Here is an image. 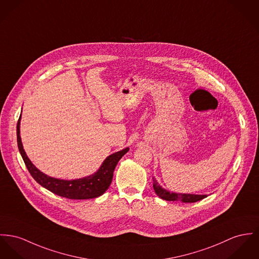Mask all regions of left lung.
Returning <instances> with one entry per match:
<instances>
[{"instance_id": "obj_1", "label": "left lung", "mask_w": 259, "mask_h": 259, "mask_svg": "<svg viewBox=\"0 0 259 259\" xmlns=\"http://www.w3.org/2000/svg\"><path fill=\"white\" fill-rule=\"evenodd\" d=\"M153 187H154L156 194L161 199L166 200V201H181L184 203H192V202H197L199 200L204 199L207 197L206 195H199V194L170 192V191L162 188L155 178H153Z\"/></svg>"}]
</instances>
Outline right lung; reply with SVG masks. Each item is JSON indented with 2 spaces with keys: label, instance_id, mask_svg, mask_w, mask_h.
Returning a JSON list of instances; mask_svg holds the SVG:
<instances>
[{
  "label": "right lung",
  "instance_id": "add662e5",
  "mask_svg": "<svg viewBox=\"0 0 259 259\" xmlns=\"http://www.w3.org/2000/svg\"><path fill=\"white\" fill-rule=\"evenodd\" d=\"M20 118L21 115L17 125L18 146L28 171L41 186L62 197L76 200L92 199L102 195L108 189L112 181L113 171L117 162L129 151V148H125L119 152L108 156L103 160L100 168L91 176L71 180L51 178L40 171L26 156L20 139Z\"/></svg>",
  "mask_w": 259,
  "mask_h": 259
}]
</instances>
